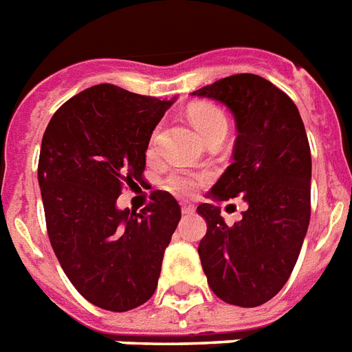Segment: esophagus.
I'll use <instances>...</instances> for the list:
<instances>
[{
  "label": "esophagus",
  "mask_w": 352,
  "mask_h": 352,
  "mask_svg": "<svg viewBox=\"0 0 352 352\" xmlns=\"http://www.w3.org/2000/svg\"><path fill=\"white\" fill-rule=\"evenodd\" d=\"M181 212L184 215H188V214H193V212H195V206H193V204H182L181 206Z\"/></svg>",
  "instance_id": "obj_1"
}]
</instances>
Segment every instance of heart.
Listing matches in <instances>:
<instances>
[{
  "label": "heart",
  "mask_w": 352,
  "mask_h": 352,
  "mask_svg": "<svg viewBox=\"0 0 352 352\" xmlns=\"http://www.w3.org/2000/svg\"><path fill=\"white\" fill-rule=\"evenodd\" d=\"M188 115H190V120H192V124L201 133V137L204 140L212 137L215 131L226 129L225 113L221 111L217 106H214V104H206V102L193 104ZM157 138H159V129H155L151 138H149V151H155V148H157ZM199 182H201V177L184 173V171H175V173H171L166 179V186L173 190V192L186 193L188 195V193H193L197 190Z\"/></svg>",
  "instance_id": "b5f03b06"
}]
</instances>
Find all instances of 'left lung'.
<instances>
[{"mask_svg":"<svg viewBox=\"0 0 352 352\" xmlns=\"http://www.w3.org/2000/svg\"><path fill=\"white\" fill-rule=\"evenodd\" d=\"M225 104L237 126L234 162L210 190L214 201L243 197V219L228 226L203 203L206 235L199 257L210 289L226 303L257 307L292 274L311 221V148L289 96L257 74H234L193 91Z\"/></svg>","mask_w":352,"mask_h":352,"instance_id":"left-lung-1","label":"left lung"}]
</instances>
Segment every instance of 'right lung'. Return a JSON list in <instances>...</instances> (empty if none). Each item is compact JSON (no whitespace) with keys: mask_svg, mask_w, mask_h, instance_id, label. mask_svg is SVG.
Masks as SVG:
<instances>
[{"mask_svg":"<svg viewBox=\"0 0 352 352\" xmlns=\"http://www.w3.org/2000/svg\"><path fill=\"white\" fill-rule=\"evenodd\" d=\"M175 102L100 84L69 98L41 138L38 182L63 272L93 305L131 311L153 296L181 206L162 190L140 212L118 210L142 184L155 126Z\"/></svg>","mask_w":352,"mask_h":352,"instance_id":"add662e5","label":"right lung"}]
</instances>
